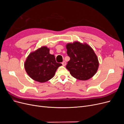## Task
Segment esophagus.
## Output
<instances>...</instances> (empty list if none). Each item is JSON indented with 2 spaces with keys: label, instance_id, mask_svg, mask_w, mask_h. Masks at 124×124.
I'll list each match as a JSON object with an SVG mask.
<instances>
[{
  "label": "esophagus",
  "instance_id": "esophagus-1",
  "mask_svg": "<svg viewBox=\"0 0 124 124\" xmlns=\"http://www.w3.org/2000/svg\"><path fill=\"white\" fill-rule=\"evenodd\" d=\"M62 66H66V62H65V61H63V62H62Z\"/></svg>",
  "mask_w": 124,
  "mask_h": 124
}]
</instances>
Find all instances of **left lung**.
Returning <instances> with one entry per match:
<instances>
[{"label":"left lung","mask_w":124,"mask_h":124,"mask_svg":"<svg viewBox=\"0 0 124 124\" xmlns=\"http://www.w3.org/2000/svg\"><path fill=\"white\" fill-rule=\"evenodd\" d=\"M70 61L66 65L73 77L80 80H87L96 73L99 67L98 58L88 45L78 42L66 45Z\"/></svg>","instance_id":"left-lung-1"}]
</instances>
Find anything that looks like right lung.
Masks as SVG:
<instances>
[{
    "label": "right lung",
    "instance_id": "right-lung-1",
    "mask_svg": "<svg viewBox=\"0 0 124 124\" xmlns=\"http://www.w3.org/2000/svg\"><path fill=\"white\" fill-rule=\"evenodd\" d=\"M61 63L56 62L55 56L50 54L46 46L41 47L29 55L24 66L28 76L36 81L43 83L53 78Z\"/></svg>",
    "mask_w": 124,
    "mask_h": 124
}]
</instances>
